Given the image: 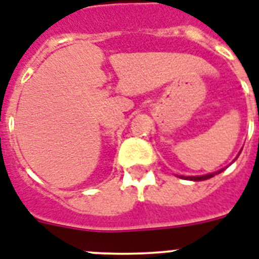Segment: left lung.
I'll list each match as a JSON object with an SVG mask.
<instances>
[{
	"mask_svg": "<svg viewBox=\"0 0 259 259\" xmlns=\"http://www.w3.org/2000/svg\"><path fill=\"white\" fill-rule=\"evenodd\" d=\"M221 171H224V169L218 170V171H215V173L206 174V176H197V177H184V176H181V178H185V180H189V181H205V180H209V178L214 177L215 174L221 173Z\"/></svg>",
	"mask_w": 259,
	"mask_h": 259,
	"instance_id": "obj_1",
	"label": "left lung"
}]
</instances>
